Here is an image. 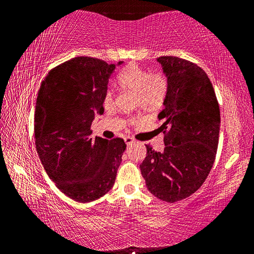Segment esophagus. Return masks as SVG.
<instances>
[{"label":"esophagus","mask_w":254,"mask_h":254,"mask_svg":"<svg viewBox=\"0 0 254 254\" xmlns=\"http://www.w3.org/2000/svg\"><path fill=\"white\" fill-rule=\"evenodd\" d=\"M124 141H126V143H127V145H130V144H132L133 142H134V140H133L131 136H127L126 139H124Z\"/></svg>","instance_id":"esophagus-1"}]
</instances>
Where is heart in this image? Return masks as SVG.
Segmentation results:
<instances>
[{
	"label": "heart",
	"mask_w": 254,
	"mask_h": 254,
	"mask_svg": "<svg viewBox=\"0 0 254 254\" xmlns=\"http://www.w3.org/2000/svg\"><path fill=\"white\" fill-rule=\"evenodd\" d=\"M118 83L123 91L135 94L137 101L144 107L160 105L168 89V79L162 71L151 72L136 64H130L119 72ZM114 102L113 91H106L104 105L112 106Z\"/></svg>",
	"instance_id": "heart-1"
}]
</instances>
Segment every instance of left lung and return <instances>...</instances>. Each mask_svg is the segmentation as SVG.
Wrapping results in <instances>:
<instances>
[{
  "mask_svg": "<svg viewBox=\"0 0 254 254\" xmlns=\"http://www.w3.org/2000/svg\"><path fill=\"white\" fill-rule=\"evenodd\" d=\"M168 79L161 122L165 150L147 147L140 165L149 191L167 203L190 196L207 178L216 157L220 105L208 76L196 64L174 56L158 58Z\"/></svg>",
  "mask_w": 254,
  "mask_h": 254,
  "instance_id": "1",
  "label": "left lung"
}]
</instances>
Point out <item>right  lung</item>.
I'll use <instances>...</instances> for the list:
<instances>
[{
  "label": "right lung",
  "mask_w": 254,
  "mask_h": 254,
  "mask_svg": "<svg viewBox=\"0 0 254 254\" xmlns=\"http://www.w3.org/2000/svg\"><path fill=\"white\" fill-rule=\"evenodd\" d=\"M114 68V64L97 58H72L53 68L38 93V154L59 190L79 203L96 200L110 191L127 148L121 137L91 136L94 118L104 112V95Z\"/></svg>",
  "instance_id": "right-lung-1"
}]
</instances>
